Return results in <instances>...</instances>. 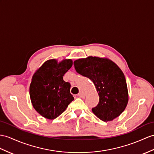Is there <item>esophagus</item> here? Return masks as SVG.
Returning a JSON list of instances; mask_svg holds the SVG:
<instances>
[{"label": "esophagus", "mask_w": 154, "mask_h": 154, "mask_svg": "<svg viewBox=\"0 0 154 154\" xmlns=\"http://www.w3.org/2000/svg\"><path fill=\"white\" fill-rule=\"evenodd\" d=\"M78 96H79L80 98H82V99L85 98V94H84V93H80L79 94H78Z\"/></svg>", "instance_id": "34e87169"}]
</instances>
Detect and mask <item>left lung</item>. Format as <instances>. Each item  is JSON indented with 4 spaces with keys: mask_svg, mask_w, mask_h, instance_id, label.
<instances>
[{
    "mask_svg": "<svg viewBox=\"0 0 154 154\" xmlns=\"http://www.w3.org/2000/svg\"><path fill=\"white\" fill-rule=\"evenodd\" d=\"M78 73L91 80L99 96L97 106L92 108L104 122L116 118L125 110L129 100L126 80L121 69L106 57L89 56L74 61Z\"/></svg>",
    "mask_w": 154,
    "mask_h": 154,
    "instance_id": "1",
    "label": "left lung"
}]
</instances>
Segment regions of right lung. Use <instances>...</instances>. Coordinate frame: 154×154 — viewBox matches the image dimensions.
Returning <instances> with one entry per match:
<instances>
[{"instance_id":"add662e5","label":"right lung","mask_w":154,"mask_h":154,"mask_svg":"<svg viewBox=\"0 0 154 154\" xmlns=\"http://www.w3.org/2000/svg\"><path fill=\"white\" fill-rule=\"evenodd\" d=\"M72 64L71 59L59 62L56 59H49L34 73L29 87L30 98L33 108L42 117L57 118L74 100L70 84L63 80Z\"/></svg>"}]
</instances>
